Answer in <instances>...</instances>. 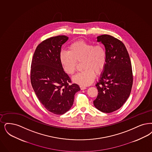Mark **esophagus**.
<instances>
[{
  "instance_id": "esophagus-1",
  "label": "esophagus",
  "mask_w": 152,
  "mask_h": 152,
  "mask_svg": "<svg viewBox=\"0 0 152 152\" xmlns=\"http://www.w3.org/2000/svg\"><path fill=\"white\" fill-rule=\"evenodd\" d=\"M80 89H81V90H84V89H85L86 88V87L85 86H83V85H80Z\"/></svg>"
}]
</instances>
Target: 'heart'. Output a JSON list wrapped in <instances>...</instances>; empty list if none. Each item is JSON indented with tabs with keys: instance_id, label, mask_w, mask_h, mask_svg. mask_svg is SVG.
Here are the masks:
<instances>
[{
	"instance_id": "b5f03b06",
	"label": "heart",
	"mask_w": 152,
	"mask_h": 152,
	"mask_svg": "<svg viewBox=\"0 0 152 152\" xmlns=\"http://www.w3.org/2000/svg\"><path fill=\"white\" fill-rule=\"evenodd\" d=\"M59 59L64 71L70 75L76 72L77 61H83L84 70L76 75L73 80L80 85L86 86L95 79V72L99 74L103 71L106 64L107 54L102 45H94L81 39L71 43L68 51L61 50Z\"/></svg>"
}]
</instances>
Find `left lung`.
Instances as JSON below:
<instances>
[{
  "label": "left lung",
  "mask_w": 152,
  "mask_h": 152,
  "mask_svg": "<svg viewBox=\"0 0 152 152\" xmlns=\"http://www.w3.org/2000/svg\"><path fill=\"white\" fill-rule=\"evenodd\" d=\"M97 41L105 47L107 61L96 85L98 93L93 103L98 110L110 113L120 109L130 95L133 84L132 65L121 41L103 34L97 37Z\"/></svg>",
  "instance_id": "1"
}]
</instances>
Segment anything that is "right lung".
Segmentation results:
<instances>
[{
	"mask_svg": "<svg viewBox=\"0 0 152 152\" xmlns=\"http://www.w3.org/2000/svg\"><path fill=\"white\" fill-rule=\"evenodd\" d=\"M68 39L66 36L48 38L37 47L33 56L31 81L37 97L49 111L62 115L71 109L75 94L80 91L61 66V46Z\"/></svg>",
	"mask_w": 152,
	"mask_h": 152,
	"instance_id": "add662e5",
	"label": "right lung"
}]
</instances>
